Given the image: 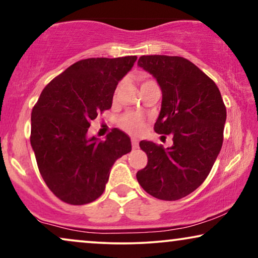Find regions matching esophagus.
<instances>
[{
    "label": "esophagus",
    "mask_w": 258,
    "mask_h": 258,
    "mask_svg": "<svg viewBox=\"0 0 258 258\" xmlns=\"http://www.w3.org/2000/svg\"><path fill=\"white\" fill-rule=\"evenodd\" d=\"M138 146H139L138 140H137L136 138H132V148L133 149H138Z\"/></svg>",
    "instance_id": "obj_1"
}]
</instances>
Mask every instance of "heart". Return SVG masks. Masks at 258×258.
<instances>
[{
	"label": "heart",
	"instance_id": "1",
	"mask_svg": "<svg viewBox=\"0 0 258 258\" xmlns=\"http://www.w3.org/2000/svg\"><path fill=\"white\" fill-rule=\"evenodd\" d=\"M149 83H153V81L144 80L142 83V87L146 86V84H149ZM118 91H119V87L115 89L114 96H116ZM119 125L121 128L125 130L126 132L131 133V135H135V136L140 135V133L144 131V128H145L144 119H143L140 115H138V114H135V113L125 114V115H123L122 118L119 120Z\"/></svg>",
	"mask_w": 258,
	"mask_h": 258
}]
</instances>
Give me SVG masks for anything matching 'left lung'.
<instances>
[{"mask_svg":"<svg viewBox=\"0 0 258 258\" xmlns=\"http://www.w3.org/2000/svg\"><path fill=\"white\" fill-rule=\"evenodd\" d=\"M138 65L162 89L153 130L171 135L174 144L165 150L142 140L148 164L137 172V180L153 198L175 201L193 193L210 174L223 145L226 107L213 80L183 57L142 56Z\"/></svg>","mask_w":258,"mask_h":258,"instance_id":"8db88e82","label":"left lung"}]
</instances>
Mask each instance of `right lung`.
Wrapping results in <instances>:
<instances>
[{
    "instance_id": "obj_1",
    "label": "right lung",
    "mask_w": 258,
    "mask_h": 258,
    "mask_svg": "<svg viewBox=\"0 0 258 258\" xmlns=\"http://www.w3.org/2000/svg\"><path fill=\"white\" fill-rule=\"evenodd\" d=\"M136 56L88 58L54 77L32 109L31 145L42 180L59 200L86 205L102 195L116 159L131 139L113 128L106 140L88 138L91 120L112 107L118 82Z\"/></svg>"
}]
</instances>
